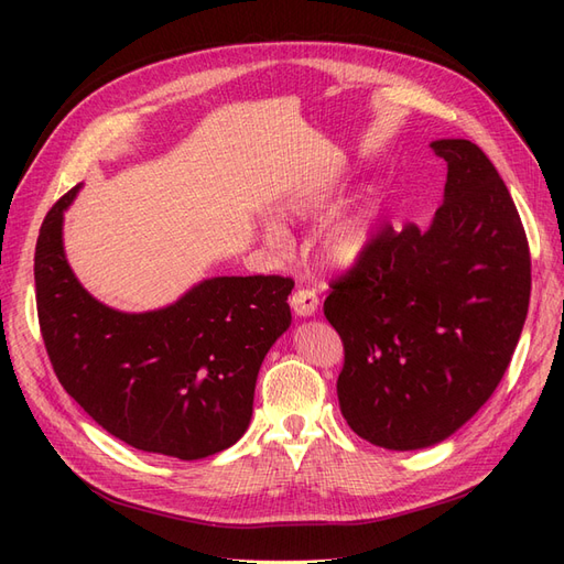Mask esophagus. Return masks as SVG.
Returning a JSON list of instances; mask_svg holds the SVG:
<instances>
[{
  "instance_id": "34e87169",
  "label": "esophagus",
  "mask_w": 564,
  "mask_h": 564,
  "mask_svg": "<svg viewBox=\"0 0 564 564\" xmlns=\"http://www.w3.org/2000/svg\"><path fill=\"white\" fill-rule=\"evenodd\" d=\"M289 303H292V308L296 315L301 317H311L317 313V305H319V296L315 289L311 286H301L296 289V292L292 294V299H289Z\"/></svg>"
}]
</instances>
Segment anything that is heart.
<instances>
[{"instance_id":"obj_1","label":"heart","mask_w":564,"mask_h":564,"mask_svg":"<svg viewBox=\"0 0 564 564\" xmlns=\"http://www.w3.org/2000/svg\"><path fill=\"white\" fill-rule=\"evenodd\" d=\"M322 197H313L311 202H303L296 207V212H308L317 207ZM371 224L373 214L369 209H357L352 214H346L336 218L334 224L322 232L319 237V251L324 259L334 265H350L369 249L371 242ZM272 237H280V228H270Z\"/></svg>"}]
</instances>
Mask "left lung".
I'll list each match as a JSON object with an SVG mask.
<instances>
[{
    "mask_svg": "<svg viewBox=\"0 0 564 564\" xmlns=\"http://www.w3.org/2000/svg\"><path fill=\"white\" fill-rule=\"evenodd\" d=\"M433 152L447 183L431 228H381L324 301L344 340L340 414L398 452L449 437L489 400L532 292L522 220L489 158L464 139Z\"/></svg>",
    "mask_w": 564,
    "mask_h": 564,
    "instance_id": "left-lung-1",
    "label": "left lung"
}]
</instances>
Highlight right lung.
Instances as JSON below:
<instances>
[{"instance_id":"right-lung-1","label":"right lung","mask_w":564,"mask_h":564,"mask_svg":"<svg viewBox=\"0 0 564 564\" xmlns=\"http://www.w3.org/2000/svg\"><path fill=\"white\" fill-rule=\"evenodd\" d=\"M48 209L35 249L37 317L67 395L127 445L193 460L247 431L256 377L292 324L282 275L214 278L152 313H117L84 292L65 261L63 212Z\"/></svg>"}]
</instances>
